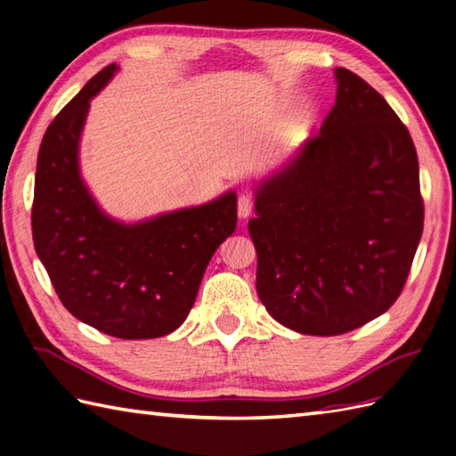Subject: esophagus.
Returning a JSON list of instances; mask_svg holds the SVG:
<instances>
[{
	"label": "esophagus",
	"instance_id": "obj_1",
	"mask_svg": "<svg viewBox=\"0 0 456 456\" xmlns=\"http://www.w3.org/2000/svg\"><path fill=\"white\" fill-rule=\"evenodd\" d=\"M253 208H255V198H253V193H248V191H245V193H240L239 196V200H237V209H239V217H248L250 216V211H253Z\"/></svg>",
	"mask_w": 456,
	"mask_h": 456
}]
</instances>
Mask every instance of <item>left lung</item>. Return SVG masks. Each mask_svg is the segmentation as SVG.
Masks as SVG:
<instances>
[{"label":"left lung","mask_w":456,"mask_h":456,"mask_svg":"<svg viewBox=\"0 0 456 456\" xmlns=\"http://www.w3.org/2000/svg\"><path fill=\"white\" fill-rule=\"evenodd\" d=\"M335 76L322 129L258 188L248 221L260 302L278 323L319 337L353 331L394 305L425 213L408 127L361 76Z\"/></svg>","instance_id":"left-lung-1"}]
</instances>
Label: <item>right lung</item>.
Here are the masks:
<instances>
[{"mask_svg":"<svg viewBox=\"0 0 456 456\" xmlns=\"http://www.w3.org/2000/svg\"><path fill=\"white\" fill-rule=\"evenodd\" d=\"M115 70L105 66L48 125L37 157L33 243L76 319L111 337L154 338L188 317L213 253L237 227V196L137 225L103 216L80 180L78 141L90 100Z\"/></svg>","mask_w":456,"mask_h":456,"instance_id":"1","label":"right lung"}]
</instances>
